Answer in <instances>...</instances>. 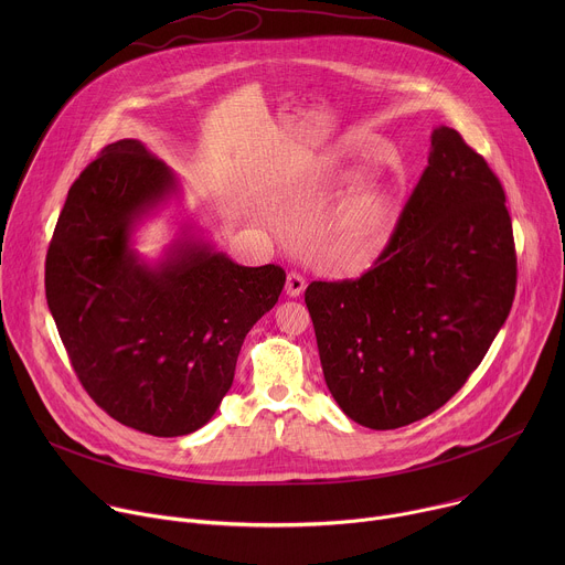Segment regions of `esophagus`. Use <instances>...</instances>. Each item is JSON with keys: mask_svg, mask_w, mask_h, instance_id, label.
Returning <instances> with one entry per match:
<instances>
[{"mask_svg": "<svg viewBox=\"0 0 565 565\" xmlns=\"http://www.w3.org/2000/svg\"><path fill=\"white\" fill-rule=\"evenodd\" d=\"M303 288H306V279H303L301 275L290 273V275L286 277V295H288V297H299V295L303 292Z\"/></svg>", "mask_w": 565, "mask_h": 565, "instance_id": "1", "label": "esophagus"}]
</instances>
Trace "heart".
I'll return each instance as SVG.
<instances>
[{
	"label": "heart",
	"instance_id": "heart-1",
	"mask_svg": "<svg viewBox=\"0 0 565 565\" xmlns=\"http://www.w3.org/2000/svg\"><path fill=\"white\" fill-rule=\"evenodd\" d=\"M393 216L391 192L369 183L360 188L333 221L327 238V257L340 268L369 266L386 246Z\"/></svg>",
	"mask_w": 565,
	"mask_h": 565
}]
</instances>
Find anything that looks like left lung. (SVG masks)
I'll list each match as a JSON object with an SVG mask.
<instances>
[{
    "instance_id": "8db88e82",
    "label": "left lung",
    "mask_w": 565,
    "mask_h": 565,
    "mask_svg": "<svg viewBox=\"0 0 565 565\" xmlns=\"http://www.w3.org/2000/svg\"><path fill=\"white\" fill-rule=\"evenodd\" d=\"M514 290L503 185L486 158L440 125L375 266L360 279L306 288L321 371L340 409L380 431L440 409L486 358Z\"/></svg>"
}]
</instances>
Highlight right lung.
Wrapping results in <instances>:
<instances>
[{
  "mask_svg": "<svg viewBox=\"0 0 565 565\" xmlns=\"http://www.w3.org/2000/svg\"><path fill=\"white\" fill-rule=\"evenodd\" d=\"M179 192L138 140L107 145L68 190L44 275L77 380L114 420L160 438L216 414L241 344L286 284L284 268L238 266L188 223L145 262L134 232Z\"/></svg>",
  "mask_w": 565,
  "mask_h": 565,
  "instance_id": "obj_1",
  "label": "right lung"
}]
</instances>
